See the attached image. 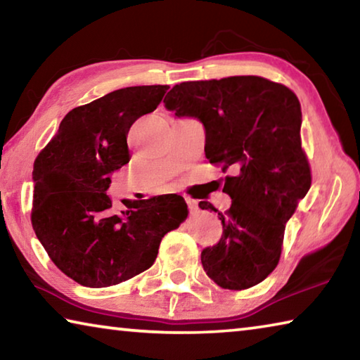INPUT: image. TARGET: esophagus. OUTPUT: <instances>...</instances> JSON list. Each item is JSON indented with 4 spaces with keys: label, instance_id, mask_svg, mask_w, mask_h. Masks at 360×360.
<instances>
[{
    "label": "esophagus",
    "instance_id": "1",
    "mask_svg": "<svg viewBox=\"0 0 360 360\" xmlns=\"http://www.w3.org/2000/svg\"><path fill=\"white\" fill-rule=\"evenodd\" d=\"M186 202H187V206H188V211H191V212H195V211L198 210V203H197V200L186 198Z\"/></svg>",
    "mask_w": 360,
    "mask_h": 360
}]
</instances>
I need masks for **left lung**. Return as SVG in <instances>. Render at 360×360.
I'll list each match as a JSON object with an SVG mask.
<instances>
[{
	"label": "left lung",
	"instance_id": "1",
	"mask_svg": "<svg viewBox=\"0 0 360 360\" xmlns=\"http://www.w3.org/2000/svg\"><path fill=\"white\" fill-rule=\"evenodd\" d=\"M163 103L176 117L202 122L206 158L233 173L224 182L231 205L219 212L221 240L202 251L206 275L222 289L252 288L275 270L285 224L311 187L300 101L268 79L231 76L178 84Z\"/></svg>",
	"mask_w": 360,
	"mask_h": 360
}]
</instances>
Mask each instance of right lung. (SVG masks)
Returning a JSON list of instances; mask_svg holds the SVG:
<instances>
[{
  "label": "right lung",
  "instance_id": "1",
  "mask_svg": "<svg viewBox=\"0 0 360 360\" xmlns=\"http://www.w3.org/2000/svg\"><path fill=\"white\" fill-rule=\"evenodd\" d=\"M168 85L114 90L77 106L33 167V230L60 270L87 288L127 281L154 264L169 230L187 217L182 197L122 200L106 195L111 174L130 162L133 122L160 105Z\"/></svg>",
  "mask_w": 360,
  "mask_h": 360
}]
</instances>
